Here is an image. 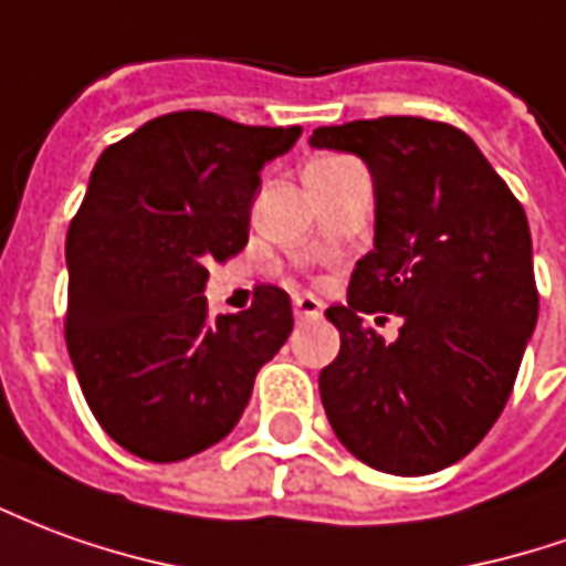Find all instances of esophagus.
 I'll return each mask as SVG.
<instances>
[{
	"label": "esophagus",
	"mask_w": 566,
	"mask_h": 566,
	"mask_svg": "<svg viewBox=\"0 0 566 566\" xmlns=\"http://www.w3.org/2000/svg\"><path fill=\"white\" fill-rule=\"evenodd\" d=\"M322 300H315L312 294H296L294 296V315L296 318H318L322 315Z\"/></svg>",
	"instance_id": "obj_1"
}]
</instances>
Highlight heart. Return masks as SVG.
<instances>
[{
    "label": "heart",
    "mask_w": 566,
    "mask_h": 566,
    "mask_svg": "<svg viewBox=\"0 0 566 566\" xmlns=\"http://www.w3.org/2000/svg\"><path fill=\"white\" fill-rule=\"evenodd\" d=\"M315 161H327V159H315ZM315 161H312V165H315Z\"/></svg>",
    "instance_id": "b5f03b06"
}]
</instances>
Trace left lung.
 <instances>
[{
	"label": "left lung",
	"mask_w": 566,
	"mask_h": 566,
	"mask_svg": "<svg viewBox=\"0 0 566 566\" xmlns=\"http://www.w3.org/2000/svg\"><path fill=\"white\" fill-rule=\"evenodd\" d=\"M312 146L367 161L377 235L346 306L324 312L339 355L318 392L352 457L389 475H432L500 420L536 327L531 227L469 134L420 116L315 128ZM406 322L382 344L360 318Z\"/></svg>",
	"instance_id": "1"
}]
</instances>
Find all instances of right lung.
I'll use <instances>...</instances> for the list:
<instances>
[{"label":"right lung","instance_id":"1","mask_svg":"<svg viewBox=\"0 0 566 566\" xmlns=\"http://www.w3.org/2000/svg\"><path fill=\"white\" fill-rule=\"evenodd\" d=\"M300 132L184 109L106 146L91 171L66 232L63 337L94 420L140 460L227 438L294 327L282 287L256 284L251 310L214 318L205 282L248 244L260 171Z\"/></svg>","mask_w":566,"mask_h":566}]
</instances>
